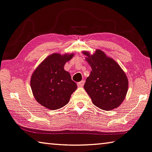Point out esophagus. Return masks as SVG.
Instances as JSON below:
<instances>
[{
    "instance_id": "1",
    "label": "esophagus",
    "mask_w": 152,
    "mask_h": 152,
    "mask_svg": "<svg viewBox=\"0 0 152 152\" xmlns=\"http://www.w3.org/2000/svg\"><path fill=\"white\" fill-rule=\"evenodd\" d=\"M84 83H85V81L82 80L81 81L77 83V86L79 87V88H82V87H83L84 85Z\"/></svg>"
}]
</instances>
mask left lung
I'll return each instance as SVG.
<instances>
[{
  "mask_svg": "<svg viewBox=\"0 0 152 152\" xmlns=\"http://www.w3.org/2000/svg\"><path fill=\"white\" fill-rule=\"evenodd\" d=\"M86 61L91 67L86 79L84 89L90 96L93 104L104 110H112L121 105L128 90V79L125 72L113 58L107 57L102 50H97Z\"/></svg>",
  "mask_w": 152,
  "mask_h": 152,
  "instance_id": "1",
  "label": "left lung"
}]
</instances>
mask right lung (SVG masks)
Masks as SVG:
<instances>
[{
    "mask_svg": "<svg viewBox=\"0 0 152 152\" xmlns=\"http://www.w3.org/2000/svg\"><path fill=\"white\" fill-rule=\"evenodd\" d=\"M73 54H53L37 67L31 78V88L35 98L46 108L57 110L67 104L77 84L64 71L66 61Z\"/></svg>",
    "mask_w": 152,
    "mask_h": 152,
    "instance_id": "1",
    "label": "right lung"
}]
</instances>
